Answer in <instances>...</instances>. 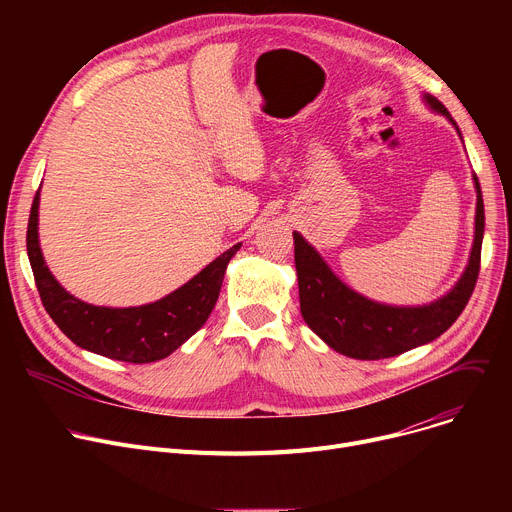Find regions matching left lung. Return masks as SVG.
<instances>
[{"instance_id": "8db88e82", "label": "left lung", "mask_w": 512, "mask_h": 512, "mask_svg": "<svg viewBox=\"0 0 512 512\" xmlns=\"http://www.w3.org/2000/svg\"><path fill=\"white\" fill-rule=\"evenodd\" d=\"M423 101L432 112L446 116L463 139L459 126H456L442 101L429 93L423 95ZM473 184L477 193V207L475 234L467 267L459 282L444 297L427 305L398 307L363 297V294H359L351 286H346L332 272V267L324 261V257L299 232H292L294 265H297L299 276L301 315L305 324L330 348H334L336 353L363 361L396 357L444 334L454 324L456 317L463 313L479 276L486 215H483L481 188L475 174Z\"/></svg>"}]
</instances>
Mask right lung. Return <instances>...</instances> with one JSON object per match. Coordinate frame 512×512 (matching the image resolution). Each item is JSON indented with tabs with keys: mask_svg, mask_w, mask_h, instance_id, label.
<instances>
[{
	"mask_svg": "<svg viewBox=\"0 0 512 512\" xmlns=\"http://www.w3.org/2000/svg\"><path fill=\"white\" fill-rule=\"evenodd\" d=\"M240 247L242 242H236L168 297L141 307L118 309L80 301L53 278L39 247V191L26 230V251L49 317L76 346L126 363L166 359L205 324L220 297L226 267Z\"/></svg>",
	"mask_w": 512,
	"mask_h": 512,
	"instance_id": "1",
	"label": "right lung"
}]
</instances>
